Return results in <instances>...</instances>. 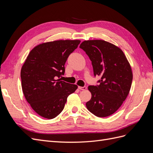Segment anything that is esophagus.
Returning <instances> with one entry per match:
<instances>
[{"mask_svg": "<svg viewBox=\"0 0 153 153\" xmlns=\"http://www.w3.org/2000/svg\"><path fill=\"white\" fill-rule=\"evenodd\" d=\"M78 89L80 90H85L87 89V87L86 86H84V87H78Z\"/></svg>", "mask_w": 153, "mask_h": 153, "instance_id": "1", "label": "esophagus"}]
</instances>
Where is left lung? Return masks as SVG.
<instances>
[{"label": "left lung", "instance_id": "left-lung-1", "mask_svg": "<svg viewBox=\"0 0 153 153\" xmlns=\"http://www.w3.org/2000/svg\"><path fill=\"white\" fill-rule=\"evenodd\" d=\"M80 48L91 61L94 76H101L98 85L88 87L92 97L86 107L97 117H108L129 94L133 80L131 66L123 51L105 41H84Z\"/></svg>", "mask_w": 153, "mask_h": 153}]
</instances>
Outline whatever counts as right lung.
Listing matches in <instances>:
<instances>
[{"label": "right lung", "instance_id": "1", "mask_svg": "<svg viewBox=\"0 0 153 153\" xmlns=\"http://www.w3.org/2000/svg\"><path fill=\"white\" fill-rule=\"evenodd\" d=\"M79 40H59L40 44L32 49L21 69L25 98L40 116L53 119L63 110L69 94L78 86L61 81L67 59Z\"/></svg>", "mask_w": 153, "mask_h": 153}]
</instances>
